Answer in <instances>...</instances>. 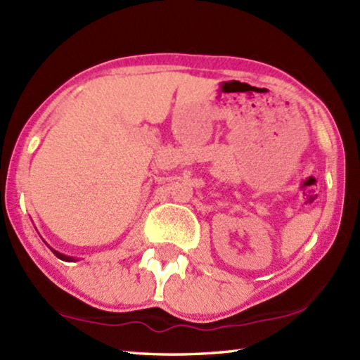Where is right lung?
Here are the masks:
<instances>
[{
    "instance_id": "right-lung-1",
    "label": "right lung",
    "mask_w": 360,
    "mask_h": 360,
    "mask_svg": "<svg viewBox=\"0 0 360 360\" xmlns=\"http://www.w3.org/2000/svg\"><path fill=\"white\" fill-rule=\"evenodd\" d=\"M53 252H54V255H56V257H59V259H62V260H68V262H70V260H75L73 257H70V256H65V255H60V252H58V251H54V250H51Z\"/></svg>"
}]
</instances>
